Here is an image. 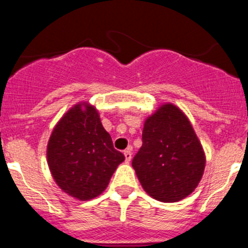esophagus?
Segmentation results:
<instances>
[{
	"label": "esophagus",
	"mask_w": 248,
	"mask_h": 248,
	"mask_svg": "<svg viewBox=\"0 0 248 248\" xmlns=\"http://www.w3.org/2000/svg\"><path fill=\"white\" fill-rule=\"evenodd\" d=\"M124 158H126V162H129L132 159V151H131V149H127V150H124Z\"/></svg>",
	"instance_id": "obj_1"
}]
</instances>
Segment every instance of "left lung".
<instances>
[{"label": "left lung", "instance_id": "left-lung-1", "mask_svg": "<svg viewBox=\"0 0 248 248\" xmlns=\"http://www.w3.org/2000/svg\"><path fill=\"white\" fill-rule=\"evenodd\" d=\"M205 163L202 142L179 107L163 103L146 117L132 166L150 197L163 202L185 199L201 182Z\"/></svg>", "mask_w": 248, "mask_h": 248}]
</instances>
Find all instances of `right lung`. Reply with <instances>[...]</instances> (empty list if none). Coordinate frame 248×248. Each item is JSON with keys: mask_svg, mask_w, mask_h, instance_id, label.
<instances>
[{"mask_svg": "<svg viewBox=\"0 0 248 248\" xmlns=\"http://www.w3.org/2000/svg\"><path fill=\"white\" fill-rule=\"evenodd\" d=\"M46 161L57 186L68 196L86 202L103 193L124 156L112 146L96 107L79 102L52 129Z\"/></svg>", "mask_w": 248, "mask_h": 248, "instance_id": "1", "label": "right lung"}]
</instances>
